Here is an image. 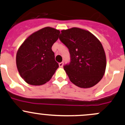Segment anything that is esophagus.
<instances>
[{"mask_svg":"<svg viewBox=\"0 0 125 125\" xmlns=\"http://www.w3.org/2000/svg\"><path fill=\"white\" fill-rule=\"evenodd\" d=\"M59 66H60V67H63V62H60V63H59Z\"/></svg>","mask_w":125,"mask_h":125,"instance_id":"34e87169","label":"esophagus"}]
</instances>
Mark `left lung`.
<instances>
[{
	"mask_svg": "<svg viewBox=\"0 0 125 125\" xmlns=\"http://www.w3.org/2000/svg\"><path fill=\"white\" fill-rule=\"evenodd\" d=\"M59 39L70 51L71 62L63 68L70 81L82 88L98 83L106 66L105 52L99 39L89 31L75 27L61 31Z\"/></svg>",
	"mask_w": 125,
	"mask_h": 125,
	"instance_id": "left-lung-1",
	"label": "left lung"
}]
</instances>
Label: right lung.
Wrapping results in <instances>:
<instances>
[{"label": "right lung", "instance_id": "obj_1", "mask_svg": "<svg viewBox=\"0 0 125 125\" xmlns=\"http://www.w3.org/2000/svg\"><path fill=\"white\" fill-rule=\"evenodd\" d=\"M59 34L60 31L53 28H43L30 35L19 47L16 65L27 83L35 86L46 83L59 68L51 48Z\"/></svg>", "mask_w": 125, "mask_h": 125}]
</instances>
